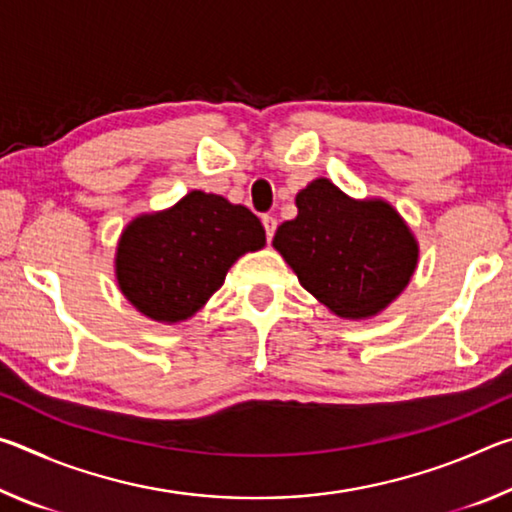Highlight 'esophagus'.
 <instances>
[{
  "mask_svg": "<svg viewBox=\"0 0 512 512\" xmlns=\"http://www.w3.org/2000/svg\"><path fill=\"white\" fill-rule=\"evenodd\" d=\"M262 223H264V230H266V241L268 244H271V239H273V235H275V228H277V223H275V219L273 216H262Z\"/></svg>",
  "mask_w": 512,
  "mask_h": 512,
  "instance_id": "esophagus-1",
  "label": "esophagus"
}]
</instances>
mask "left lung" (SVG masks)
<instances>
[{"mask_svg":"<svg viewBox=\"0 0 512 512\" xmlns=\"http://www.w3.org/2000/svg\"><path fill=\"white\" fill-rule=\"evenodd\" d=\"M296 207L298 216L277 228L273 246L332 314L372 318L406 289L418 266V241L391 203L354 201L316 178L300 189Z\"/></svg>","mask_w":512,"mask_h":512,"instance_id":"left-lung-1","label":"left lung"}]
</instances>
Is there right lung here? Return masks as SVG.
<instances>
[{"label": "right lung", "mask_w": 512, "mask_h": 512, "mask_svg": "<svg viewBox=\"0 0 512 512\" xmlns=\"http://www.w3.org/2000/svg\"><path fill=\"white\" fill-rule=\"evenodd\" d=\"M264 244V225L248 207L194 189L169 210L126 225L117 284L140 314L173 325L192 318L221 289L230 266Z\"/></svg>", "instance_id": "obj_1"}]
</instances>
